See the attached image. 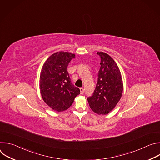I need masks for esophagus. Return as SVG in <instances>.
Listing matches in <instances>:
<instances>
[{
	"label": "esophagus",
	"instance_id": "1",
	"mask_svg": "<svg viewBox=\"0 0 160 160\" xmlns=\"http://www.w3.org/2000/svg\"><path fill=\"white\" fill-rule=\"evenodd\" d=\"M80 94H83V92H84V89H83V88H82V87H81L80 88Z\"/></svg>",
	"mask_w": 160,
	"mask_h": 160
}]
</instances>
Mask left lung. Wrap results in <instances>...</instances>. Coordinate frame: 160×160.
I'll use <instances>...</instances> for the list:
<instances>
[{
	"mask_svg": "<svg viewBox=\"0 0 160 160\" xmlns=\"http://www.w3.org/2000/svg\"><path fill=\"white\" fill-rule=\"evenodd\" d=\"M97 54L101 60L98 83L93 94L87 100L94 112L106 115L120 100L123 83L120 70L114 59L105 52H98Z\"/></svg>",
	"mask_w": 160,
	"mask_h": 160,
	"instance_id": "8db88e82",
	"label": "left lung"
}]
</instances>
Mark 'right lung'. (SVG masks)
<instances>
[{
    "mask_svg": "<svg viewBox=\"0 0 160 160\" xmlns=\"http://www.w3.org/2000/svg\"><path fill=\"white\" fill-rule=\"evenodd\" d=\"M74 54L59 51L45 61L42 68L39 86L43 101L53 110L61 112L69 108L80 89L71 83L67 67Z\"/></svg>",
    "mask_w": 160,
    "mask_h": 160,
    "instance_id": "right-lung-1",
    "label": "right lung"
}]
</instances>
